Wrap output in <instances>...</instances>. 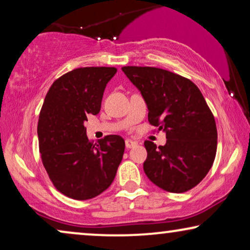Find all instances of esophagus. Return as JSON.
Returning a JSON list of instances; mask_svg holds the SVG:
<instances>
[{"label":"esophagus","instance_id":"esophagus-1","mask_svg":"<svg viewBox=\"0 0 250 250\" xmlns=\"http://www.w3.org/2000/svg\"><path fill=\"white\" fill-rule=\"evenodd\" d=\"M125 146H126V148H127V149H131V148H134L135 146H138V142L127 139V140H125Z\"/></svg>","mask_w":250,"mask_h":250}]
</instances>
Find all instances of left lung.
I'll list each match as a JSON object with an SVG mask.
<instances>
[{"instance_id":"1","label":"left lung","mask_w":250,"mask_h":250,"mask_svg":"<svg viewBox=\"0 0 250 250\" xmlns=\"http://www.w3.org/2000/svg\"><path fill=\"white\" fill-rule=\"evenodd\" d=\"M122 70L148 105L149 123L166 133L165 146L145 141L143 169L160 189L182 193L199 184L213 166L216 123L197 85L156 67L126 66Z\"/></svg>"}]
</instances>
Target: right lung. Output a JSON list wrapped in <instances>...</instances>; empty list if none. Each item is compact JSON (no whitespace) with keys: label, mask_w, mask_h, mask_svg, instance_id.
I'll return each mask as SVG.
<instances>
[{"label":"right lung","mask_w":250,"mask_h":250,"mask_svg":"<svg viewBox=\"0 0 250 250\" xmlns=\"http://www.w3.org/2000/svg\"><path fill=\"white\" fill-rule=\"evenodd\" d=\"M115 67L77 68L51 85L40 112L37 135L42 163L58 191L87 200L107 190L123 159L125 141L107 135L98 143L86 136L87 115L101 109Z\"/></svg>","instance_id":"right-lung-1"}]
</instances>
